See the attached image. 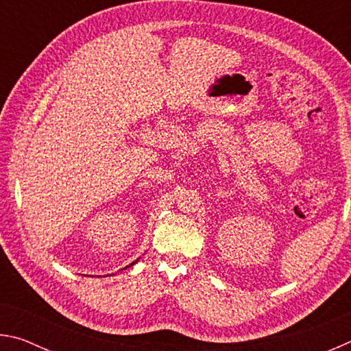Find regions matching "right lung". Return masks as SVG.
Returning <instances> with one entry per match:
<instances>
[{"instance_id": "obj_1", "label": "right lung", "mask_w": 351, "mask_h": 351, "mask_svg": "<svg viewBox=\"0 0 351 351\" xmlns=\"http://www.w3.org/2000/svg\"><path fill=\"white\" fill-rule=\"evenodd\" d=\"M138 260H139V258H138ZM138 260H136V261H138ZM136 261H133V263H130V265H128V266H125V268H122V269H121V271H125V269H127V268H130V266H133V265H134V263H136Z\"/></svg>"}]
</instances>
